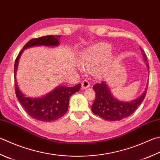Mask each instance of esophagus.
Returning a JSON list of instances; mask_svg holds the SVG:
<instances>
[{"instance_id":"34e87169","label":"esophagus","mask_w":160,"mask_h":160,"mask_svg":"<svg viewBox=\"0 0 160 160\" xmlns=\"http://www.w3.org/2000/svg\"><path fill=\"white\" fill-rule=\"evenodd\" d=\"M81 86H82L83 89H86L87 88H88L90 86V82L88 80H84L82 83H81Z\"/></svg>"}]
</instances>
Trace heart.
Here are the masks:
<instances>
[{
	"label": "heart",
	"mask_w": 160,
	"mask_h": 160,
	"mask_svg": "<svg viewBox=\"0 0 160 160\" xmlns=\"http://www.w3.org/2000/svg\"><path fill=\"white\" fill-rule=\"evenodd\" d=\"M109 44L102 43L89 50L83 56L80 65L84 70L93 72L98 77H103L107 73V65L102 63L111 53Z\"/></svg>",
	"instance_id": "heart-1"
}]
</instances>
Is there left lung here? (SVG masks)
I'll return each instance as SVG.
<instances>
[{"instance_id": "8db88e82", "label": "left lung", "mask_w": 160, "mask_h": 160, "mask_svg": "<svg viewBox=\"0 0 160 160\" xmlns=\"http://www.w3.org/2000/svg\"><path fill=\"white\" fill-rule=\"evenodd\" d=\"M144 61L147 57L144 51L140 48ZM149 69L148 64H146ZM95 92V99L92 105V113L102 118L111 121H116L125 118L133 113L146 97L148 85L145 91L139 98L131 102H121L114 98L105 81L96 83L92 87Z\"/></svg>"}]
</instances>
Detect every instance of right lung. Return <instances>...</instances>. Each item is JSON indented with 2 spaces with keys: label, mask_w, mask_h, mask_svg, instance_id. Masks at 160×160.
I'll use <instances>...</instances> for the list:
<instances>
[{
  "label": "right lung",
  "mask_w": 160,
  "mask_h": 160,
  "mask_svg": "<svg viewBox=\"0 0 160 160\" xmlns=\"http://www.w3.org/2000/svg\"><path fill=\"white\" fill-rule=\"evenodd\" d=\"M61 35H47L34 38L28 41L18 54L14 63L15 92L18 100L27 113L34 119L43 122H51L58 120L68 111L70 98L74 93L79 91L81 84L73 87L58 86L44 97L31 98L26 97L19 89L16 81V72L18 62L23 50L35 46L56 47L60 44Z\"/></svg>",
  "instance_id": "right-lung-1"
}]
</instances>
